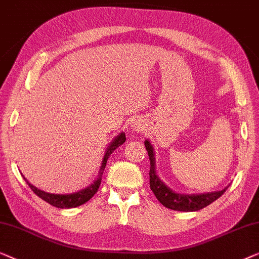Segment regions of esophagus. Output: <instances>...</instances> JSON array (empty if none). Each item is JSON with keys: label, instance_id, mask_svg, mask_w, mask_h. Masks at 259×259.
Here are the masks:
<instances>
[{"label": "esophagus", "instance_id": "obj_1", "mask_svg": "<svg viewBox=\"0 0 259 259\" xmlns=\"http://www.w3.org/2000/svg\"><path fill=\"white\" fill-rule=\"evenodd\" d=\"M131 129L135 131H141L143 129V125H142V123L140 121H135L133 122V124H131Z\"/></svg>", "mask_w": 259, "mask_h": 259}]
</instances>
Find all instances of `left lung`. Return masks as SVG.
<instances>
[{
    "mask_svg": "<svg viewBox=\"0 0 259 259\" xmlns=\"http://www.w3.org/2000/svg\"><path fill=\"white\" fill-rule=\"evenodd\" d=\"M145 148L148 150L149 159H150V189L154 192L156 198L158 199L161 204H163L167 209L176 210V211H198L203 209L220 198L224 194L228 187L222 189L220 191L212 192H204V194H180V192L174 191L163 182L156 171V158H155V150L150 141H144Z\"/></svg>",
    "mask_w": 259,
    "mask_h": 259,
    "instance_id": "8db88e82",
    "label": "left lung"
}]
</instances>
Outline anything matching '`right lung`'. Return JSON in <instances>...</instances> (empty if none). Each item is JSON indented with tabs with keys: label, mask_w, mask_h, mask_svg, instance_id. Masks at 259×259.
Returning a JSON list of instances; mask_svg holds the SVG:
<instances>
[{
	"label": "right lung",
	"mask_w": 259,
	"mask_h": 259,
	"mask_svg": "<svg viewBox=\"0 0 259 259\" xmlns=\"http://www.w3.org/2000/svg\"><path fill=\"white\" fill-rule=\"evenodd\" d=\"M124 142H125V134L124 133H121L119 135H117V136L112 140V142L109 144V147L107 148V150H105V152H104V156H103V159H102V164L100 166V170H98L97 177L95 178V181L89 185V187L82 189V190H79L77 192H72V194H50V192L39 190V189L34 187L31 183H29V182L27 181V178H25L23 175L22 174L21 175L23 176V178L25 180V182H27V184L29 185V187H30L31 190L34 191L39 198H42L43 201L49 203L50 205L60 207V209H70V207L79 206V205H82V204H84L85 202H88L89 199L92 198L95 194H96L98 188H100V185H101L102 175H103L105 165H107V161H108L109 156H110L112 154V151L116 150L119 145H122L123 143H124Z\"/></svg>",
	"instance_id": "right-lung-1"
}]
</instances>
